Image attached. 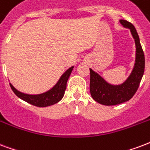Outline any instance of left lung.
<instances>
[{"label": "left lung", "instance_id": "left-lung-1", "mask_svg": "<svg viewBox=\"0 0 150 150\" xmlns=\"http://www.w3.org/2000/svg\"><path fill=\"white\" fill-rule=\"evenodd\" d=\"M124 28H129L136 46V57L134 68L130 76L123 83L111 84L107 82L96 72L90 69V93L93 100L106 106L117 105L130 100L137 92L145 71V56L138 32L132 23L120 20Z\"/></svg>", "mask_w": 150, "mask_h": 150}]
</instances>
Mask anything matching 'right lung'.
<instances>
[{"label": "right lung", "mask_w": 150, "mask_h": 150, "mask_svg": "<svg viewBox=\"0 0 150 150\" xmlns=\"http://www.w3.org/2000/svg\"><path fill=\"white\" fill-rule=\"evenodd\" d=\"M74 67V66H71L70 68H69L61 76L58 82L56 83V84H54V87L41 94H37V95L26 94V93L18 91L16 88L13 87V85L11 83H9L10 87L18 97L28 102L30 104L39 107V108H45V107L53 105V104L58 103L64 96L65 91L66 89L67 81L70 76Z\"/></svg>", "instance_id": "obj_1"}]
</instances>
